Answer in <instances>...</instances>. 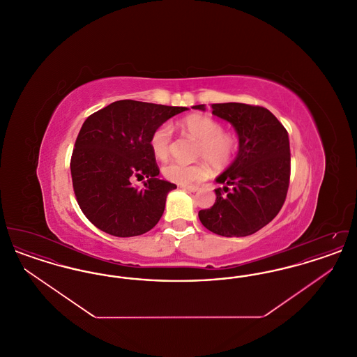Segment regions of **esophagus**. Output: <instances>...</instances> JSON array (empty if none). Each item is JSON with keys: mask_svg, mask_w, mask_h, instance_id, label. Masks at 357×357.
<instances>
[{"mask_svg": "<svg viewBox=\"0 0 357 357\" xmlns=\"http://www.w3.org/2000/svg\"><path fill=\"white\" fill-rule=\"evenodd\" d=\"M182 190H185V191H190V192H197L198 190H199V187L198 186H179Z\"/></svg>", "mask_w": 357, "mask_h": 357, "instance_id": "obj_1", "label": "esophagus"}]
</instances>
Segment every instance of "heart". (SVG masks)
Instances as JSON below:
<instances>
[{"mask_svg": "<svg viewBox=\"0 0 357 357\" xmlns=\"http://www.w3.org/2000/svg\"><path fill=\"white\" fill-rule=\"evenodd\" d=\"M187 134L199 142L197 156L208 162L214 169L227 167L236 158L239 149V140L231 132H225L223 124L211 116L194 114L181 123ZM172 128L169 123L159 126L150 137V147L158 160H167L171 153ZM206 162L181 163L172 162L166 165L162 172L170 182L178 185H190L202 181L208 174Z\"/></svg>", "mask_w": 357, "mask_h": 357, "instance_id": "1", "label": "heart"}]
</instances>
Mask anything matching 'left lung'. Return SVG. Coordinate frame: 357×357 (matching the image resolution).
Here are the masks:
<instances>
[{"label": "left lung", "instance_id": "1", "mask_svg": "<svg viewBox=\"0 0 357 357\" xmlns=\"http://www.w3.org/2000/svg\"><path fill=\"white\" fill-rule=\"evenodd\" d=\"M204 111V104L194 105ZM213 115L233 124L237 158L215 179V204L201 210L204 227L222 237H246L266 226L287 199L290 179L288 131L272 112L242 102L211 104Z\"/></svg>", "mask_w": 357, "mask_h": 357}]
</instances>
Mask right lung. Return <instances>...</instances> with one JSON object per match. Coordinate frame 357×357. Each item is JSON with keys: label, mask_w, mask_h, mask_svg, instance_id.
Wrapping results in <instances>:
<instances>
[{"label": "right lung", "mask_w": 357, "mask_h": 357, "mask_svg": "<svg viewBox=\"0 0 357 357\" xmlns=\"http://www.w3.org/2000/svg\"><path fill=\"white\" fill-rule=\"evenodd\" d=\"M136 100L111 102L85 119L70 158L73 191L85 217L115 237L150 231L165 211L174 183L159 179L150 137L186 111ZM147 177L143 188L132 186Z\"/></svg>", "instance_id": "1"}]
</instances>
